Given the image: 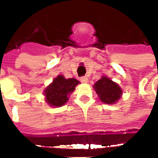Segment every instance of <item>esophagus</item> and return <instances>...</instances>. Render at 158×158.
I'll use <instances>...</instances> for the list:
<instances>
[{
  "mask_svg": "<svg viewBox=\"0 0 158 158\" xmlns=\"http://www.w3.org/2000/svg\"><path fill=\"white\" fill-rule=\"evenodd\" d=\"M80 81H81L82 83H87V82L89 81V79H88L87 77H81V78H80Z\"/></svg>",
  "mask_w": 158,
  "mask_h": 158,
  "instance_id": "obj_1",
  "label": "esophagus"
}]
</instances>
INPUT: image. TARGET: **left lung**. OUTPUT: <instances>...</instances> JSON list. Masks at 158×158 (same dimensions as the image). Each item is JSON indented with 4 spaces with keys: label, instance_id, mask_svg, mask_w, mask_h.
<instances>
[{
    "label": "left lung",
    "instance_id": "8db88e82",
    "mask_svg": "<svg viewBox=\"0 0 158 158\" xmlns=\"http://www.w3.org/2000/svg\"><path fill=\"white\" fill-rule=\"evenodd\" d=\"M93 89L100 101L109 105L117 103L121 98L123 94L120 86L107 76H102L101 79H98L94 84Z\"/></svg>",
    "mask_w": 158,
    "mask_h": 158
}]
</instances>
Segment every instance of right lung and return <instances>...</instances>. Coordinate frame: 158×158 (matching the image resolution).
Listing matches in <instances>:
<instances>
[{
  "mask_svg": "<svg viewBox=\"0 0 158 158\" xmlns=\"http://www.w3.org/2000/svg\"><path fill=\"white\" fill-rule=\"evenodd\" d=\"M79 84V80L74 78L66 79L63 75H58L43 90L45 101L50 107L59 108L63 106Z\"/></svg>",
  "mask_w": 158,
  "mask_h": 158,
  "instance_id": "1",
  "label": "right lung"
}]
</instances>
